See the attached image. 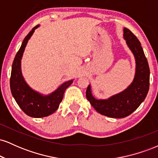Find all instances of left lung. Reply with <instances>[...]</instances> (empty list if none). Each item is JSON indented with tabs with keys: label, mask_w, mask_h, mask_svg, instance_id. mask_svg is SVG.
I'll return each instance as SVG.
<instances>
[{
	"label": "left lung",
	"mask_w": 158,
	"mask_h": 158,
	"mask_svg": "<svg viewBox=\"0 0 158 158\" xmlns=\"http://www.w3.org/2000/svg\"><path fill=\"white\" fill-rule=\"evenodd\" d=\"M123 37L135 56L136 70L131 84L120 93L107 99H97L89 85L86 97L98 113L111 118H123L133 113L144 101L149 89L150 70L147 59L137 38L128 29H123Z\"/></svg>",
	"instance_id": "obj_1"
}]
</instances>
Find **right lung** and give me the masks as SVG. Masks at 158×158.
<instances>
[{
    "mask_svg": "<svg viewBox=\"0 0 158 158\" xmlns=\"http://www.w3.org/2000/svg\"><path fill=\"white\" fill-rule=\"evenodd\" d=\"M39 25H37L23 39L22 44L16 54L12 66L10 77V89L14 99L21 110L27 115L35 118L48 117L53 114L62 101L65 90L73 83L70 80L61 84L59 88L48 95H43L32 89L23 79L21 63L23 51L29 39Z\"/></svg>",
    "mask_w": 158,
    "mask_h": 158,
    "instance_id": "1",
    "label": "right lung"
}]
</instances>
